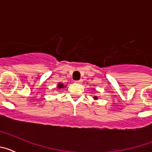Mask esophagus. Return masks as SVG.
Returning <instances> with one entry per match:
<instances>
[{"label":"esophagus","mask_w":152,"mask_h":152,"mask_svg":"<svg viewBox=\"0 0 152 152\" xmlns=\"http://www.w3.org/2000/svg\"><path fill=\"white\" fill-rule=\"evenodd\" d=\"M75 82H76V84H81V83H82V80H77V81H75Z\"/></svg>","instance_id":"1"}]
</instances>
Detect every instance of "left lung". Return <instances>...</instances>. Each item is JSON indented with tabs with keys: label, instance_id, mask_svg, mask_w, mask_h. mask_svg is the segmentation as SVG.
Wrapping results in <instances>:
<instances>
[{
	"label": "left lung",
	"instance_id": "1",
	"mask_svg": "<svg viewBox=\"0 0 152 152\" xmlns=\"http://www.w3.org/2000/svg\"><path fill=\"white\" fill-rule=\"evenodd\" d=\"M93 98H94V100H97V99H98L97 96H94V97H93Z\"/></svg>",
	"mask_w": 152,
	"mask_h": 152
}]
</instances>
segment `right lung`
Here are the masks:
<instances>
[{"label":"right lung","mask_w":152,"mask_h":152,"mask_svg":"<svg viewBox=\"0 0 152 152\" xmlns=\"http://www.w3.org/2000/svg\"><path fill=\"white\" fill-rule=\"evenodd\" d=\"M66 86L67 85H64V84H63L62 83H61V82L58 83V84H57V89L58 90H60V89H61V88H66Z\"/></svg>","instance_id":"1"}]
</instances>
